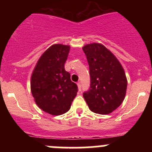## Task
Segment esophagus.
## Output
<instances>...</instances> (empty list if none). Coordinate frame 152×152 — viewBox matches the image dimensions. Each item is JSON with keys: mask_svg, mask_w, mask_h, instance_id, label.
Wrapping results in <instances>:
<instances>
[{"mask_svg": "<svg viewBox=\"0 0 152 152\" xmlns=\"http://www.w3.org/2000/svg\"><path fill=\"white\" fill-rule=\"evenodd\" d=\"M77 85H78V88H79V91H81L82 90V85H81V82H78L77 83Z\"/></svg>", "mask_w": 152, "mask_h": 152, "instance_id": "34e87169", "label": "esophagus"}]
</instances>
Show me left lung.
<instances>
[{
	"label": "left lung",
	"instance_id": "8db88e82",
	"mask_svg": "<svg viewBox=\"0 0 152 152\" xmlns=\"http://www.w3.org/2000/svg\"><path fill=\"white\" fill-rule=\"evenodd\" d=\"M90 68V89L83 93L92 112L111 113L125 98L127 80L117 58L102 44L92 43L82 48Z\"/></svg>",
	"mask_w": 152,
	"mask_h": 152
}]
</instances>
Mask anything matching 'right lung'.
<instances>
[{
	"label": "right lung",
	"mask_w": 152,
	"mask_h": 152,
	"mask_svg": "<svg viewBox=\"0 0 152 152\" xmlns=\"http://www.w3.org/2000/svg\"><path fill=\"white\" fill-rule=\"evenodd\" d=\"M70 46L56 44L47 49L37 63L31 79V90L38 107L59 115L67 113L78 92L65 70Z\"/></svg>",
	"instance_id": "right-lung-1"
}]
</instances>
